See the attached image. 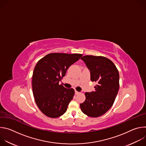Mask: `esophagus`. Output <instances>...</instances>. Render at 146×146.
I'll return each mask as SVG.
<instances>
[{
  "label": "esophagus",
  "mask_w": 146,
  "mask_h": 146,
  "mask_svg": "<svg viewBox=\"0 0 146 146\" xmlns=\"http://www.w3.org/2000/svg\"><path fill=\"white\" fill-rule=\"evenodd\" d=\"M80 94L79 92H78V91H75V94H76V95H78V94Z\"/></svg>",
  "instance_id": "1"
}]
</instances>
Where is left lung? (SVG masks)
Segmentation results:
<instances>
[{"mask_svg":"<svg viewBox=\"0 0 146 146\" xmlns=\"http://www.w3.org/2000/svg\"><path fill=\"white\" fill-rule=\"evenodd\" d=\"M91 72V80L97 84L95 91L86 92V100L80 104L85 114L98 117L113 106L118 92L119 76L117 68L109 59L102 56L85 55L81 58Z\"/></svg>","mask_w":146,"mask_h":146,"instance_id":"obj_1","label":"left lung"}]
</instances>
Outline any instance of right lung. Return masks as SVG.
<instances>
[{
    "mask_svg": "<svg viewBox=\"0 0 146 146\" xmlns=\"http://www.w3.org/2000/svg\"><path fill=\"white\" fill-rule=\"evenodd\" d=\"M82 56L81 54L51 53L37 62L32 75V91L37 107L46 116L57 118L66 111L74 90L59 85V82Z\"/></svg>",
    "mask_w": 146,
    "mask_h": 146,
    "instance_id": "right-lung-1",
    "label": "right lung"
}]
</instances>
